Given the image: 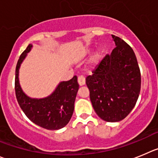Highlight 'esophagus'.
<instances>
[{"label": "esophagus", "mask_w": 158, "mask_h": 158, "mask_svg": "<svg viewBox=\"0 0 158 158\" xmlns=\"http://www.w3.org/2000/svg\"><path fill=\"white\" fill-rule=\"evenodd\" d=\"M78 83H79V86H83L86 83V80H85V78L82 76H80L78 77Z\"/></svg>", "instance_id": "1"}]
</instances>
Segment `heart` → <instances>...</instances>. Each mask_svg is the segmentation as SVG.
Returning <instances> with one entry per match:
<instances>
[{
	"label": "heart",
	"instance_id": "obj_1",
	"mask_svg": "<svg viewBox=\"0 0 158 158\" xmlns=\"http://www.w3.org/2000/svg\"><path fill=\"white\" fill-rule=\"evenodd\" d=\"M91 51V48H87V49H86L84 50V52H83V56H87L88 54L90 53ZM104 56H105V54H104V51L102 50V49H97V50L94 52L93 56L90 58V64H91V66H93L94 68L98 66V65L102 61Z\"/></svg>",
	"mask_w": 158,
	"mask_h": 158
}]
</instances>
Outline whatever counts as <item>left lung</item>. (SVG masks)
I'll list each match as a JSON object with an SVG mask.
<instances>
[{
    "mask_svg": "<svg viewBox=\"0 0 158 158\" xmlns=\"http://www.w3.org/2000/svg\"><path fill=\"white\" fill-rule=\"evenodd\" d=\"M116 48L106 55L86 83L97 115L107 122L124 119L135 106L141 88V75L133 49L112 35Z\"/></svg>",
    "mask_w": 158,
    "mask_h": 158,
    "instance_id": "obj_1",
    "label": "left lung"
}]
</instances>
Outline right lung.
<instances>
[{"label": "right lung", "instance_id": "obj_1", "mask_svg": "<svg viewBox=\"0 0 158 158\" xmlns=\"http://www.w3.org/2000/svg\"><path fill=\"white\" fill-rule=\"evenodd\" d=\"M33 47L30 44L19 56L15 69V90L16 98L23 112L35 124L48 129L59 130L70 121L74 112V105L79 90L77 77L60 82L49 96L33 98L24 93L19 83V69Z\"/></svg>", "mask_w": 158, "mask_h": 158}]
</instances>
